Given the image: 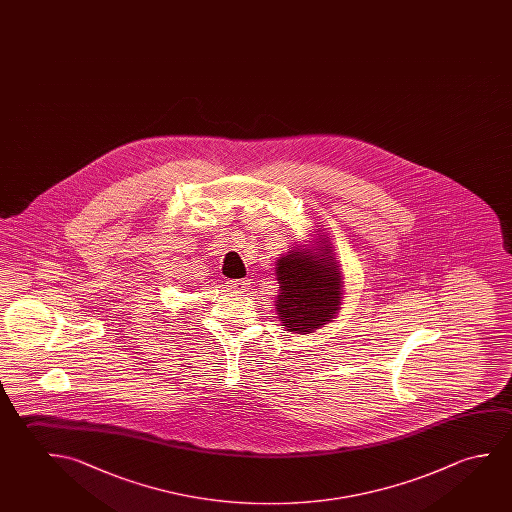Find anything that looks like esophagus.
I'll return each instance as SVG.
<instances>
[{"label": "esophagus", "mask_w": 512, "mask_h": 512, "mask_svg": "<svg viewBox=\"0 0 512 512\" xmlns=\"http://www.w3.org/2000/svg\"><path fill=\"white\" fill-rule=\"evenodd\" d=\"M227 287L230 291L243 292L250 287V280H227Z\"/></svg>", "instance_id": "1"}]
</instances>
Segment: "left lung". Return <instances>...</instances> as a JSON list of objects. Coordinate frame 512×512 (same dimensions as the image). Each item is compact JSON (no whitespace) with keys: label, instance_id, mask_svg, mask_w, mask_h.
Returning a JSON list of instances; mask_svg holds the SVG:
<instances>
[{"label":"left lung","instance_id":"1","mask_svg":"<svg viewBox=\"0 0 512 512\" xmlns=\"http://www.w3.org/2000/svg\"><path fill=\"white\" fill-rule=\"evenodd\" d=\"M323 255L292 250L278 260L276 276L280 292L276 312L285 331L312 333L333 319L342 296L339 264L331 257L328 244Z\"/></svg>","mask_w":512,"mask_h":512}]
</instances>
